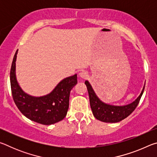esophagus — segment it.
Returning <instances> with one entry per match:
<instances>
[{"label":"esophagus","instance_id":"34e87169","mask_svg":"<svg viewBox=\"0 0 157 157\" xmlns=\"http://www.w3.org/2000/svg\"><path fill=\"white\" fill-rule=\"evenodd\" d=\"M79 76L80 77V78H82V79H86L87 78H88L89 75H88V73H86V71H82L81 72H79Z\"/></svg>","mask_w":157,"mask_h":157}]
</instances>
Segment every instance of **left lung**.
<instances>
[{
    "mask_svg": "<svg viewBox=\"0 0 157 157\" xmlns=\"http://www.w3.org/2000/svg\"><path fill=\"white\" fill-rule=\"evenodd\" d=\"M84 83L88 90L90 105L93 114L95 118L105 123H118L129 116L139 105L145 85L143 86L139 96L134 102L124 106H114L106 104L101 101L95 94L89 81L86 80Z\"/></svg>",
    "mask_w": 157,
    "mask_h": 157,
    "instance_id": "obj_1",
    "label": "left lung"
}]
</instances>
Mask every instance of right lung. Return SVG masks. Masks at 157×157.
<instances>
[{
  "mask_svg": "<svg viewBox=\"0 0 157 157\" xmlns=\"http://www.w3.org/2000/svg\"><path fill=\"white\" fill-rule=\"evenodd\" d=\"M17 53L18 50L10 70V84L13 99L18 109L30 120L46 125L63 120L68 109L71 91L78 83L77 74L62 79L48 94L41 97L32 96L23 91L17 80Z\"/></svg>",
  "mask_w": 157,
  "mask_h": 157,
  "instance_id": "add662e5",
  "label": "right lung"
}]
</instances>
